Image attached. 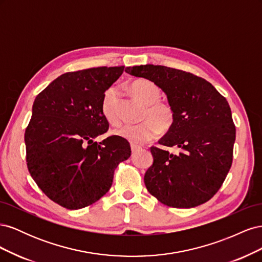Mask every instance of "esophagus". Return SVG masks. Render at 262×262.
Returning <instances> with one entry per match:
<instances>
[{
	"label": "esophagus",
	"mask_w": 262,
	"mask_h": 262,
	"mask_svg": "<svg viewBox=\"0 0 262 262\" xmlns=\"http://www.w3.org/2000/svg\"><path fill=\"white\" fill-rule=\"evenodd\" d=\"M141 148V146L140 145H137V144H131V150H132V153H134V152H137V150H139Z\"/></svg>",
	"instance_id": "obj_1"
}]
</instances>
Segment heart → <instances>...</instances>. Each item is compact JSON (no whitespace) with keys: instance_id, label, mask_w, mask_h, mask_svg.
<instances>
[{"instance_id":"heart-1","label":"heart","mask_w":262,"mask_h":262,"mask_svg":"<svg viewBox=\"0 0 262 262\" xmlns=\"http://www.w3.org/2000/svg\"><path fill=\"white\" fill-rule=\"evenodd\" d=\"M134 97L146 106L143 118L146 119L139 124L123 123L114 129V134L132 143H145L155 138L161 130L167 131L171 128L175 120L172 108L166 102L158 101L161 91L158 87L145 78H138L130 85ZM102 115L110 123H117L119 120L117 110V92L112 87L105 92L101 101Z\"/></svg>"}]
</instances>
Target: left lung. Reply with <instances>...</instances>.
Listing matches in <instances>:
<instances>
[{"mask_svg":"<svg viewBox=\"0 0 262 262\" xmlns=\"http://www.w3.org/2000/svg\"><path fill=\"white\" fill-rule=\"evenodd\" d=\"M125 72L153 82L166 94L175 120L158 141L178 154L150 147L153 165L144 184L158 201L188 209L209 201L233 162L236 129L225 97L204 78L163 66L128 67Z\"/></svg>","mask_w":262,"mask_h":262,"instance_id":"8db88e82","label":"left lung"}]
</instances>
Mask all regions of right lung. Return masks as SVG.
<instances>
[{
    "instance_id": "obj_1",
    "label": "right lung",
    "mask_w": 262,
    "mask_h": 262,
    "mask_svg": "<svg viewBox=\"0 0 262 262\" xmlns=\"http://www.w3.org/2000/svg\"><path fill=\"white\" fill-rule=\"evenodd\" d=\"M124 67L69 72L37 95L25 131L26 161L38 187L53 202L77 210L98 201L113 185L129 142L112 136L95 142L109 123L101 112L105 92Z\"/></svg>"
}]
</instances>
